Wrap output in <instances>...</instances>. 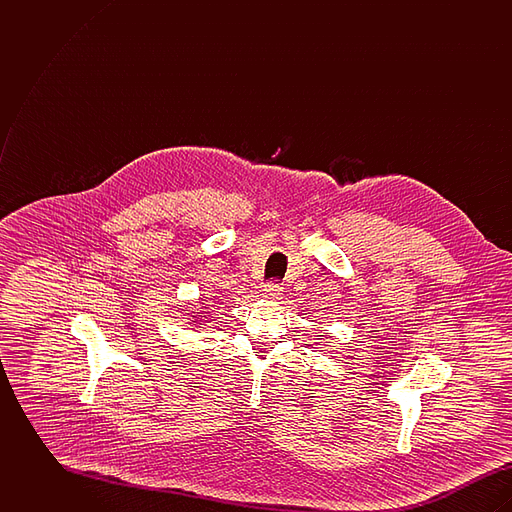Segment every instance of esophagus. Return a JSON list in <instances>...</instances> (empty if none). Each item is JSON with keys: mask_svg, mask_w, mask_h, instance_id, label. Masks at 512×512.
Returning <instances> with one entry per match:
<instances>
[{"mask_svg": "<svg viewBox=\"0 0 512 512\" xmlns=\"http://www.w3.org/2000/svg\"><path fill=\"white\" fill-rule=\"evenodd\" d=\"M280 292H282V288H280L278 284H268V286H265V290H263L261 295H263L265 299H278Z\"/></svg>", "mask_w": 512, "mask_h": 512, "instance_id": "obj_1", "label": "esophagus"}]
</instances>
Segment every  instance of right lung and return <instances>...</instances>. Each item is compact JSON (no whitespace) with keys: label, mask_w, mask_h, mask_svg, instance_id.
I'll return each instance as SVG.
<instances>
[{"label":"right lung","mask_w":512,"mask_h":512,"mask_svg":"<svg viewBox=\"0 0 512 512\" xmlns=\"http://www.w3.org/2000/svg\"><path fill=\"white\" fill-rule=\"evenodd\" d=\"M203 318L205 317V311H201V313H197V315H194V320L192 322H197V324H201L203 322Z\"/></svg>","instance_id":"obj_1"}]
</instances>
